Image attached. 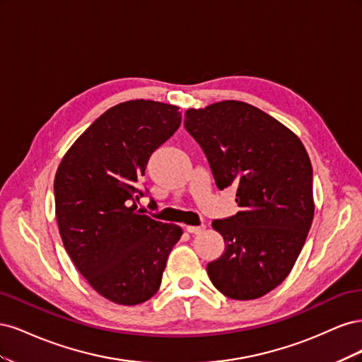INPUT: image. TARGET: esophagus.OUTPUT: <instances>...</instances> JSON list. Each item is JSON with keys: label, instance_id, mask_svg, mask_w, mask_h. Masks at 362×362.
Here are the masks:
<instances>
[{"label": "esophagus", "instance_id": "esophagus-1", "mask_svg": "<svg viewBox=\"0 0 362 362\" xmlns=\"http://www.w3.org/2000/svg\"><path fill=\"white\" fill-rule=\"evenodd\" d=\"M190 234H201L204 229H205V225H199V226H187L185 228Z\"/></svg>", "mask_w": 362, "mask_h": 362}]
</instances>
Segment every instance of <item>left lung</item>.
<instances>
[{
    "instance_id": "1",
    "label": "left lung",
    "mask_w": 362,
    "mask_h": 362,
    "mask_svg": "<svg viewBox=\"0 0 362 362\" xmlns=\"http://www.w3.org/2000/svg\"><path fill=\"white\" fill-rule=\"evenodd\" d=\"M184 125L204 149L217 187H235L240 206L213 222L225 252L208 262V276L226 298L258 299L288 276L311 228L308 152L291 129L243 101L189 108Z\"/></svg>"
}]
</instances>
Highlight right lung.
<instances>
[{
	"mask_svg": "<svg viewBox=\"0 0 362 362\" xmlns=\"http://www.w3.org/2000/svg\"><path fill=\"white\" fill-rule=\"evenodd\" d=\"M177 105L131 100L108 108L63 156L56 217L64 249L89 286L119 305L154 296L182 228L137 210L148 160L180 128Z\"/></svg>",
	"mask_w": 362,
	"mask_h": 362,
	"instance_id": "add662e5",
	"label": "right lung"
}]
</instances>
